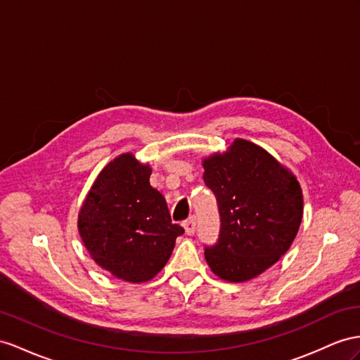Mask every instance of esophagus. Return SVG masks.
I'll return each mask as SVG.
<instances>
[{
    "instance_id": "obj_1",
    "label": "esophagus",
    "mask_w": 360,
    "mask_h": 360,
    "mask_svg": "<svg viewBox=\"0 0 360 360\" xmlns=\"http://www.w3.org/2000/svg\"><path fill=\"white\" fill-rule=\"evenodd\" d=\"M184 228H186V234L193 236L196 231V219L195 217H190L187 219L186 222H184Z\"/></svg>"
}]
</instances>
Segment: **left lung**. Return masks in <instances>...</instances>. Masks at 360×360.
Segmentation results:
<instances>
[{
    "mask_svg": "<svg viewBox=\"0 0 360 360\" xmlns=\"http://www.w3.org/2000/svg\"><path fill=\"white\" fill-rule=\"evenodd\" d=\"M202 165L220 214L219 240L205 248L207 263L225 281L252 280L278 262L297 237L300 182L271 153L240 138Z\"/></svg>",
    "mask_w": 360,
    "mask_h": 360,
    "instance_id": "obj_1",
    "label": "left lung"
}]
</instances>
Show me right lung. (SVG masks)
Wrapping results in <instances>:
<instances>
[{
  "label": "right lung",
  "mask_w": 360,
  "mask_h": 360,
  "mask_svg": "<svg viewBox=\"0 0 360 360\" xmlns=\"http://www.w3.org/2000/svg\"><path fill=\"white\" fill-rule=\"evenodd\" d=\"M150 173L132 153L117 156L98 173L79 211V234L91 259L129 283L152 280L184 234L150 186Z\"/></svg>",
  "instance_id": "add662e5"
}]
</instances>
